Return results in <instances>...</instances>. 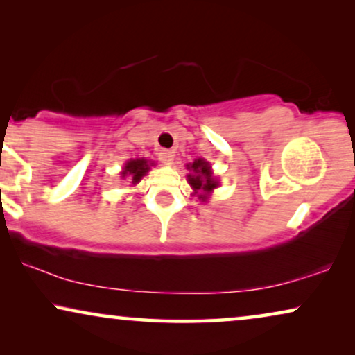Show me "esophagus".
Returning <instances> with one entry per match:
<instances>
[{"instance_id":"esophagus-1","label":"esophagus","mask_w":355,"mask_h":355,"mask_svg":"<svg viewBox=\"0 0 355 355\" xmlns=\"http://www.w3.org/2000/svg\"><path fill=\"white\" fill-rule=\"evenodd\" d=\"M159 157V162L164 163V164H171L173 159H174V152L171 150H162V152L158 153Z\"/></svg>"}]
</instances>
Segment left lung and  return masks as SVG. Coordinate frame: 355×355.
I'll list each match as a JSON object with an SVG mask.
<instances>
[{
  "label": "left lung",
  "instance_id": "obj_1",
  "mask_svg": "<svg viewBox=\"0 0 355 355\" xmlns=\"http://www.w3.org/2000/svg\"><path fill=\"white\" fill-rule=\"evenodd\" d=\"M187 169L191 171L187 174V181L193 189V193H197L198 200L207 202L210 193L218 187V179L213 176L210 163L197 158L192 164H187Z\"/></svg>",
  "mask_w": 355,
  "mask_h": 355
}]
</instances>
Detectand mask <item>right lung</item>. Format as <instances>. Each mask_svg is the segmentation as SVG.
<instances>
[{
	"label": "right lung",
	"instance_id": "right-lung-1",
	"mask_svg": "<svg viewBox=\"0 0 355 355\" xmlns=\"http://www.w3.org/2000/svg\"><path fill=\"white\" fill-rule=\"evenodd\" d=\"M150 166H152V163L148 164L147 159H144V158L142 159H140V158L129 159V162L124 164L121 176H123L124 179L125 178L130 179V181H132V184H137V182H140V179H142L145 174L148 173Z\"/></svg>",
	"mask_w": 355,
	"mask_h": 355
}]
</instances>
